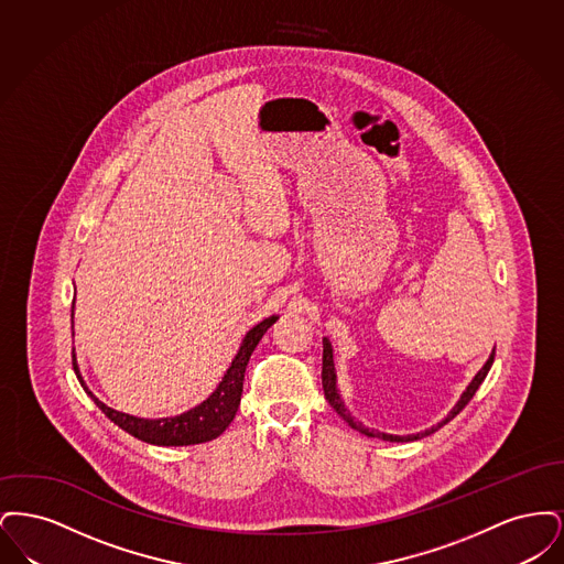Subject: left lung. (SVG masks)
Masks as SVG:
<instances>
[{
    "label": "left lung",
    "instance_id": "left-lung-1",
    "mask_svg": "<svg viewBox=\"0 0 564 564\" xmlns=\"http://www.w3.org/2000/svg\"><path fill=\"white\" fill-rule=\"evenodd\" d=\"M492 361H495V350L490 352V357H488V361L484 364L482 370L476 375V378L469 382V387H467V391L460 395V400L456 403L455 408L451 410V414L442 421V423H437V427H431L427 431H421V433H416V435H389V433H380V431L368 430V427H364L359 421H355L352 416H350L349 410L345 408V403L340 400V395H338V389H336V372H334V355H332V345H329V340L327 338H323V370H322V382H323V393H325V400L329 402V405L349 423V427L352 430L359 431V433H364V435H368V437H380V440H387V442H414V440H421V437H425V435H431L433 431L440 430V427H444L448 421H453L456 414L469 403V400L476 395V391H478V387L482 384L484 378L488 375V370H490V366H492Z\"/></svg>",
    "mask_w": 564,
    "mask_h": 564
}]
</instances>
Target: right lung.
<instances>
[{
  "label": "right lung",
  "instance_id": "obj_1",
  "mask_svg": "<svg viewBox=\"0 0 564 564\" xmlns=\"http://www.w3.org/2000/svg\"><path fill=\"white\" fill-rule=\"evenodd\" d=\"M72 319H74V306H72ZM279 317H269L262 323H258L253 329L247 332L245 340H242L241 349L237 352V357L232 359V366L228 368V372L224 375V380L219 382V387L209 395V400L192 408L182 416H173V419H137L131 414L118 412L113 408H109L104 402H99L86 387V382L82 380L78 364H76V352L72 350V364L74 370L78 375L84 391L93 398V402L101 408V412L108 416L109 421H113L120 430L131 433L137 440L148 442V444H156V446H189V444H203V442H212L217 435H221L226 427L232 423L242 395V380H245V368L249 364V357L253 349L258 347V343L262 340V336L267 334L272 323Z\"/></svg>",
  "mask_w": 564,
  "mask_h": 564
}]
</instances>
